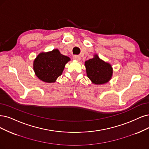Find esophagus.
I'll return each instance as SVG.
<instances>
[{"mask_svg":"<svg viewBox=\"0 0 149 149\" xmlns=\"http://www.w3.org/2000/svg\"><path fill=\"white\" fill-rule=\"evenodd\" d=\"M73 59L74 60L80 61L81 59V58H80V56H78V55H74V56H73Z\"/></svg>","mask_w":149,"mask_h":149,"instance_id":"obj_1","label":"esophagus"}]
</instances>
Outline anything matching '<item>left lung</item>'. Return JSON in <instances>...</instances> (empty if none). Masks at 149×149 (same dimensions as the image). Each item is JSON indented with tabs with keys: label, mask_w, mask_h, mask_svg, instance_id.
Here are the masks:
<instances>
[{
	"label": "left lung",
	"mask_w": 149,
	"mask_h": 149,
	"mask_svg": "<svg viewBox=\"0 0 149 149\" xmlns=\"http://www.w3.org/2000/svg\"><path fill=\"white\" fill-rule=\"evenodd\" d=\"M87 77L93 84L101 85L106 84L111 79L113 69L111 65L101 59L97 54L85 62Z\"/></svg>",
	"instance_id": "8db88e82"
}]
</instances>
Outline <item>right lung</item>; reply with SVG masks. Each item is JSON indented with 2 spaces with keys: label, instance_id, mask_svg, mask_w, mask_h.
Masks as SVG:
<instances>
[{
  "label": "right lung",
  "instance_id": "add662e5",
  "mask_svg": "<svg viewBox=\"0 0 149 149\" xmlns=\"http://www.w3.org/2000/svg\"><path fill=\"white\" fill-rule=\"evenodd\" d=\"M70 61L68 56L61 54L58 49L40 53L34 61L33 68L37 77L47 83H54L62 74L65 64Z\"/></svg>",
  "mask_w": 149,
  "mask_h": 149
}]
</instances>
